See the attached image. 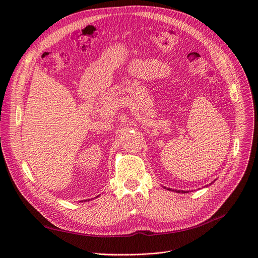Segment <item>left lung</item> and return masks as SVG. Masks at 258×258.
Wrapping results in <instances>:
<instances>
[{
	"instance_id": "8db88e82",
	"label": "left lung",
	"mask_w": 258,
	"mask_h": 258,
	"mask_svg": "<svg viewBox=\"0 0 258 258\" xmlns=\"http://www.w3.org/2000/svg\"><path fill=\"white\" fill-rule=\"evenodd\" d=\"M169 190H170V189H169ZM178 192H185V191H181V190H180V191H178Z\"/></svg>"
}]
</instances>
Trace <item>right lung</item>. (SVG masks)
<instances>
[{
  "instance_id": "1",
  "label": "right lung",
  "mask_w": 258,
  "mask_h": 258,
  "mask_svg": "<svg viewBox=\"0 0 258 258\" xmlns=\"http://www.w3.org/2000/svg\"><path fill=\"white\" fill-rule=\"evenodd\" d=\"M86 201H87V200H85V202H86Z\"/></svg>"
}]
</instances>
